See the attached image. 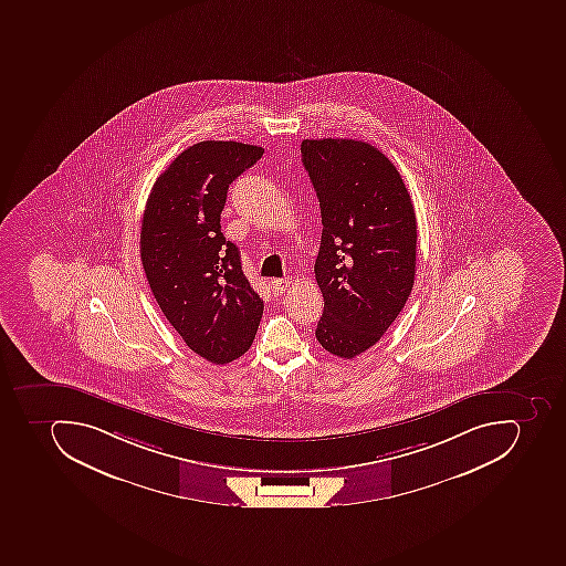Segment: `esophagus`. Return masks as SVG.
<instances>
[{
    "instance_id": "34e87169",
    "label": "esophagus",
    "mask_w": 566,
    "mask_h": 566,
    "mask_svg": "<svg viewBox=\"0 0 566 566\" xmlns=\"http://www.w3.org/2000/svg\"><path fill=\"white\" fill-rule=\"evenodd\" d=\"M270 285H272L273 293L282 294L290 290L291 279H273V281L270 282Z\"/></svg>"
}]
</instances>
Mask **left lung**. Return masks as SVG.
Segmentation results:
<instances>
[{
    "mask_svg": "<svg viewBox=\"0 0 566 566\" xmlns=\"http://www.w3.org/2000/svg\"><path fill=\"white\" fill-rule=\"evenodd\" d=\"M303 166L319 199L316 272L325 311L321 346L340 358L373 347L415 284L417 216L397 167L355 139L302 140Z\"/></svg>",
    "mask_w": 566,
    "mask_h": 566,
    "instance_id": "obj_1",
    "label": "left lung"
}]
</instances>
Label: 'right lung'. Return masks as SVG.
Returning <instances> with one entry per match:
<instances>
[{
	"mask_svg": "<svg viewBox=\"0 0 566 566\" xmlns=\"http://www.w3.org/2000/svg\"><path fill=\"white\" fill-rule=\"evenodd\" d=\"M261 146L201 140L158 176L140 226V261L158 307L185 344L211 364L252 346L264 303L220 231L229 185L263 157Z\"/></svg>",
	"mask_w": 566,
	"mask_h": 566,
	"instance_id": "obj_1",
	"label": "right lung"
}]
</instances>
